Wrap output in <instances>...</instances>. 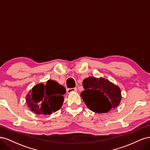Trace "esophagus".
<instances>
[{"label":"esophagus","mask_w":150,"mask_h":150,"mask_svg":"<svg viewBox=\"0 0 150 150\" xmlns=\"http://www.w3.org/2000/svg\"><path fill=\"white\" fill-rule=\"evenodd\" d=\"M77 88H69L67 89V93L68 94H70L71 93H73V92H76L77 91Z\"/></svg>","instance_id":"34e87169"}]
</instances>
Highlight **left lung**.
Returning a JSON list of instances; mask_svg holds the SVG:
<instances>
[{"instance_id": "8db88e82", "label": "left lung", "mask_w": 150, "mask_h": 150, "mask_svg": "<svg viewBox=\"0 0 150 150\" xmlns=\"http://www.w3.org/2000/svg\"><path fill=\"white\" fill-rule=\"evenodd\" d=\"M83 84L84 91L81 92V96L93 112H108L118 106L121 99V89L109 80L89 77Z\"/></svg>"}]
</instances>
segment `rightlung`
I'll list each match as a JSON object with an SVG mask.
<instances>
[{
	"mask_svg": "<svg viewBox=\"0 0 150 150\" xmlns=\"http://www.w3.org/2000/svg\"><path fill=\"white\" fill-rule=\"evenodd\" d=\"M66 91L64 86L49 79L46 85L40 83L34 86L27 95V104L36 115H51L62 106V95Z\"/></svg>",
	"mask_w": 150,
	"mask_h": 150,
	"instance_id": "obj_1",
	"label": "right lung"
}]
</instances>
